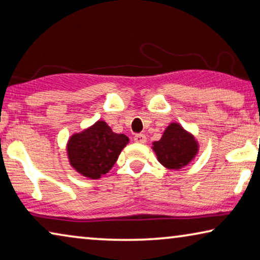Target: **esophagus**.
<instances>
[{
  "mask_svg": "<svg viewBox=\"0 0 260 260\" xmlns=\"http://www.w3.org/2000/svg\"><path fill=\"white\" fill-rule=\"evenodd\" d=\"M134 141L137 143H146L147 138H146L145 134H137L134 137Z\"/></svg>",
  "mask_w": 260,
  "mask_h": 260,
  "instance_id": "obj_1",
  "label": "esophagus"
}]
</instances>
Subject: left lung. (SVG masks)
I'll use <instances>...</instances> for the list:
<instances>
[{
    "label": "left lung",
    "mask_w": 260,
    "mask_h": 260,
    "mask_svg": "<svg viewBox=\"0 0 260 260\" xmlns=\"http://www.w3.org/2000/svg\"><path fill=\"white\" fill-rule=\"evenodd\" d=\"M151 149L162 167L177 171L196 159L200 145L194 135L179 122H170L158 141L152 142Z\"/></svg>",
    "instance_id": "left-lung-1"
}]
</instances>
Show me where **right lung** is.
<instances>
[{
	"mask_svg": "<svg viewBox=\"0 0 260 260\" xmlns=\"http://www.w3.org/2000/svg\"><path fill=\"white\" fill-rule=\"evenodd\" d=\"M129 143L125 134L111 129L104 120H97L68 139L66 150L71 167L89 179H100L113 168L123 148Z\"/></svg>",
	"mask_w": 260,
	"mask_h": 260,
	"instance_id": "obj_1",
	"label": "right lung"
}]
</instances>
